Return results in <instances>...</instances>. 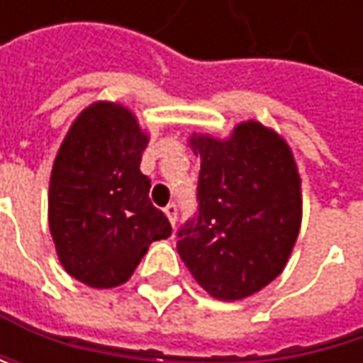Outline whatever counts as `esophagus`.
Here are the masks:
<instances>
[{
	"mask_svg": "<svg viewBox=\"0 0 363 363\" xmlns=\"http://www.w3.org/2000/svg\"><path fill=\"white\" fill-rule=\"evenodd\" d=\"M166 216H168V220L172 223V227L177 225V220H179V208H177V203H168L166 206Z\"/></svg>",
	"mask_w": 363,
	"mask_h": 363,
	"instance_id": "34e87169",
	"label": "esophagus"
}]
</instances>
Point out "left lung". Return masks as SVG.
<instances>
[{"label":"left lung","instance_id":"8db88e82","mask_svg":"<svg viewBox=\"0 0 363 363\" xmlns=\"http://www.w3.org/2000/svg\"><path fill=\"white\" fill-rule=\"evenodd\" d=\"M201 160L199 214L177 250L195 281L218 301H242L286 267L303 220V191L286 138L260 121H242L225 138L191 134Z\"/></svg>","mask_w":363,"mask_h":363}]
</instances>
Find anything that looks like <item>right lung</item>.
Masks as SVG:
<instances>
[{"mask_svg": "<svg viewBox=\"0 0 363 363\" xmlns=\"http://www.w3.org/2000/svg\"><path fill=\"white\" fill-rule=\"evenodd\" d=\"M147 145L132 111L96 101L75 117L54 157L50 233L62 269L90 288L125 284L149 246L172 233L140 172Z\"/></svg>", "mask_w": 363, "mask_h": 363, "instance_id": "obj_1", "label": "right lung"}]
</instances>
